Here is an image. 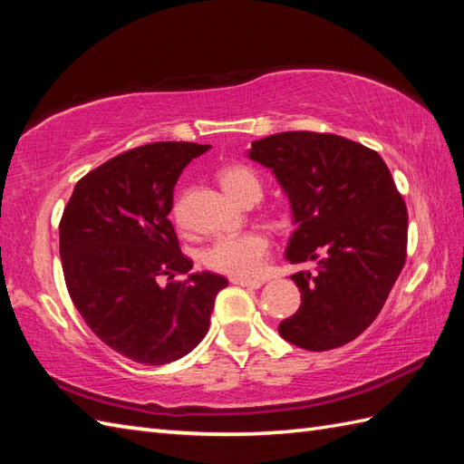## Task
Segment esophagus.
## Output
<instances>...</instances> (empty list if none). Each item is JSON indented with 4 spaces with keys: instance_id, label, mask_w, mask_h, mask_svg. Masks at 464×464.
Returning <instances> with one entry per match:
<instances>
[{
    "instance_id": "obj_1",
    "label": "esophagus",
    "mask_w": 464,
    "mask_h": 464,
    "mask_svg": "<svg viewBox=\"0 0 464 464\" xmlns=\"http://www.w3.org/2000/svg\"><path fill=\"white\" fill-rule=\"evenodd\" d=\"M233 285H241V287H251V289H259L263 281L261 279H239V277H231L229 279Z\"/></svg>"
}]
</instances>
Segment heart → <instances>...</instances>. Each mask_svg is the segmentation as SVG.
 Instances as JSON below:
<instances>
[{"mask_svg": "<svg viewBox=\"0 0 464 464\" xmlns=\"http://www.w3.org/2000/svg\"><path fill=\"white\" fill-rule=\"evenodd\" d=\"M219 183L225 193L239 205L257 203L263 193L259 175L247 165H227L219 171ZM175 219H181V207L175 205ZM269 255V239L259 231H249L235 237H219L211 241L201 253L205 267L229 275V277H257Z\"/></svg>", "mask_w": 464, "mask_h": 464, "instance_id": "1", "label": "heart"}]
</instances>
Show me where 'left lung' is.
Wrapping results in <instances>:
<instances>
[{"label": "left lung", "instance_id": "obj_1", "mask_svg": "<svg viewBox=\"0 0 464 464\" xmlns=\"http://www.w3.org/2000/svg\"><path fill=\"white\" fill-rule=\"evenodd\" d=\"M249 157L291 201L287 259L317 265L291 275L301 307L279 334L307 351L343 347L377 319L405 267V199L381 155L341 135L275 133L253 141Z\"/></svg>", "mask_w": 464, "mask_h": 464}]
</instances>
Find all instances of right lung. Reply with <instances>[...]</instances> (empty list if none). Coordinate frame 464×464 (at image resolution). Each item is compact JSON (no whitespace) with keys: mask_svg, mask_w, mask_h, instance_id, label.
<instances>
[{"mask_svg":"<svg viewBox=\"0 0 464 464\" xmlns=\"http://www.w3.org/2000/svg\"><path fill=\"white\" fill-rule=\"evenodd\" d=\"M209 145L135 147L77 181L59 221V255L75 309L97 337L141 364L185 357L209 331L227 279L191 273L169 213L173 187Z\"/></svg>","mask_w":464,"mask_h":464,"instance_id":"1","label":"right lung"}]
</instances>
